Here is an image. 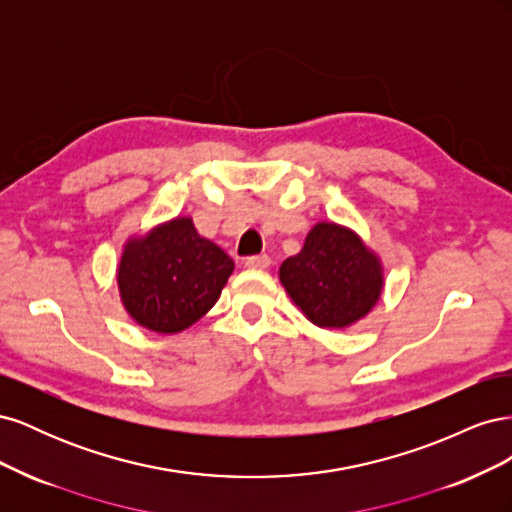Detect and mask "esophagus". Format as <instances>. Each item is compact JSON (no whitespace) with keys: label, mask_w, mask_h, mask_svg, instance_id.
<instances>
[{"label":"esophagus","mask_w":512,"mask_h":512,"mask_svg":"<svg viewBox=\"0 0 512 512\" xmlns=\"http://www.w3.org/2000/svg\"><path fill=\"white\" fill-rule=\"evenodd\" d=\"M245 267L247 269H267V267H271V258L267 254L250 256V258H245Z\"/></svg>","instance_id":"34e87169"}]
</instances>
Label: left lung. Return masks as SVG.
<instances>
[{
  "label": "left lung",
  "mask_w": 512,
  "mask_h": 512,
  "mask_svg": "<svg viewBox=\"0 0 512 512\" xmlns=\"http://www.w3.org/2000/svg\"><path fill=\"white\" fill-rule=\"evenodd\" d=\"M280 282L303 316L320 329H346L365 318L384 288L382 262L354 230L318 222L297 256L280 267Z\"/></svg>",
  "instance_id": "obj_1"
}]
</instances>
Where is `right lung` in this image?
<instances>
[{"label": "right lung", "instance_id": "1", "mask_svg": "<svg viewBox=\"0 0 512 512\" xmlns=\"http://www.w3.org/2000/svg\"><path fill=\"white\" fill-rule=\"evenodd\" d=\"M232 269L235 262L222 247L200 237L192 218L179 215L123 245L119 297L136 324L175 335L209 312Z\"/></svg>", "mask_w": 512, "mask_h": 512}]
</instances>
